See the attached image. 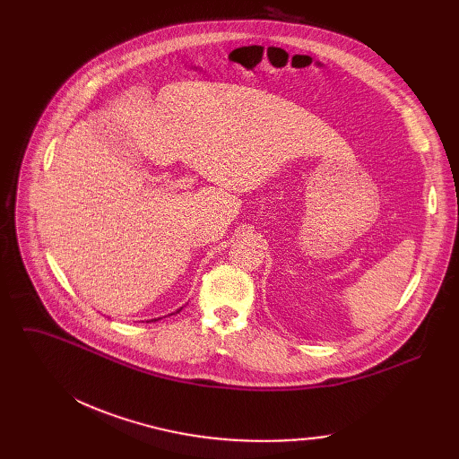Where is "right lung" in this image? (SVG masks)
Masks as SVG:
<instances>
[{
	"mask_svg": "<svg viewBox=\"0 0 459 459\" xmlns=\"http://www.w3.org/2000/svg\"><path fill=\"white\" fill-rule=\"evenodd\" d=\"M180 310H182V307H180V308H178V310H177V312H180ZM154 320H156V318H154ZM158 320H160V318H158Z\"/></svg>",
	"mask_w": 459,
	"mask_h": 459,
	"instance_id": "obj_1",
	"label": "right lung"
}]
</instances>
